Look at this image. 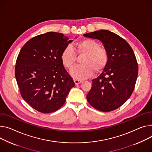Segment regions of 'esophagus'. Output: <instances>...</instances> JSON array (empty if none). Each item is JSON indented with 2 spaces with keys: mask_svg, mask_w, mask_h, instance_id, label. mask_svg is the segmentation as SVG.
<instances>
[{
  "mask_svg": "<svg viewBox=\"0 0 152 152\" xmlns=\"http://www.w3.org/2000/svg\"><path fill=\"white\" fill-rule=\"evenodd\" d=\"M74 82H75V83L76 85H77V84H79L82 83H83V80H79V79H74Z\"/></svg>",
  "mask_w": 152,
  "mask_h": 152,
  "instance_id": "1",
  "label": "esophagus"
}]
</instances>
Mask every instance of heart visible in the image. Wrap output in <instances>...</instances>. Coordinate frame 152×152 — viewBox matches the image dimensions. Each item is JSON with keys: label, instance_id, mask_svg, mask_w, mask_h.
<instances>
[{"label": "heart", "instance_id": "1", "mask_svg": "<svg viewBox=\"0 0 152 152\" xmlns=\"http://www.w3.org/2000/svg\"><path fill=\"white\" fill-rule=\"evenodd\" d=\"M84 55L82 58L83 64L78 65L71 71V75L77 79H84L92 76L94 72L98 73L105 68L108 62L106 50L100 48V45L90 38H85L75 45V51L69 46L65 48L61 54L63 65L69 69L75 66L77 56Z\"/></svg>", "mask_w": 152, "mask_h": 152}]
</instances>
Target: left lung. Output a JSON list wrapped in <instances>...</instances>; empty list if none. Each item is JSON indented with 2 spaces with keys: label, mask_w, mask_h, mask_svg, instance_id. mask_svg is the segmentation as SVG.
I'll list each match as a JSON object with an SVG mask.
<instances>
[{
  "label": "left lung",
  "mask_w": 152,
  "mask_h": 152,
  "mask_svg": "<svg viewBox=\"0 0 152 152\" xmlns=\"http://www.w3.org/2000/svg\"><path fill=\"white\" fill-rule=\"evenodd\" d=\"M84 36L102 42L109 57L102 73L92 80L87 99L98 110H114L124 104L134 90L138 75L134 53L124 38L108 30H96Z\"/></svg>",
  "instance_id": "left-lung-1"
}]
</instances>
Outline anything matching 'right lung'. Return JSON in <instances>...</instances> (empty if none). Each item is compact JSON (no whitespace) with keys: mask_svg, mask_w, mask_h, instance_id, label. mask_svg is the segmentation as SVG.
<instances>
[{"mask_svg":"<svg viewBox=\"0 0 152 152\" xmlns=\"http://www.w3.org/2000/svg\"><path fill=\"white\" fill-rule=\"evenodd\" d=\"M72 42L63 34L50 32L30 39L20 50L15 66L20 93L40 113L61 107L75 86L61 60L64 49Z\"/></svg>","mask_w":152,"mask_h":152,"instance_id":"add662e5","label":"right lung"}]
</instances>
